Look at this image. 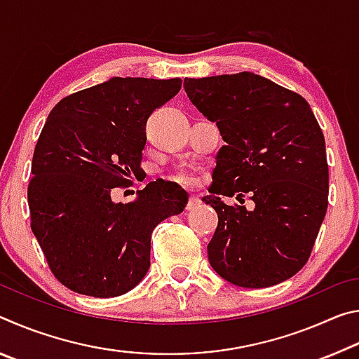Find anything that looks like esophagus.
<instances>
[{
  "instance_id": "obj_1",
  "label": "esophagus",
  "mask_w": 359,
  "mask_h": 359,
  "mask_svg": "<svg viewBox=\"0 0 359 359\" xmlns=\"http://www.w3.org/2000/svg\"><path fill=\"white\" fill-rule=\"evenodd\" d=\"M199 204H201V199H199L198 196H194V194H191V196L188 198V203H187V210H193V209H196Z\"/></svg>"
}]
</instances>
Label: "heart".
Segmentation results:
<instances>
[{"label": "heart", "mask_w": 359, "mask_h": 359, "mask_svg": "<svg viewBox=\"0 0 359 359\" xmlns=\"http://www.w3.org/2000/svg\"><path fill=\"white\" fill-rule=\"evenodd\" d=\"M175 179H177L179 182H182V184H190V182L193 180L191 174H190V172H187V171H182V172H179L177 175H175Z\"/></svg>", "instance_id": "obj_1"}]
</instances>
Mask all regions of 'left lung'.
I'll return each instance as SVG.
<instances>
[{
  "label": "left lung",
  "instance_id": "1",
  "mask_svg": "<svg viewBox=\"0 0 359 359\" xmlns=\"http://www.w3.org/2000/svg\"><path fill=\"white\" fill-rule=\"evenodd\" d=\"M184 88L224 141L212 194L203 198L218 215L208 245L210 266L242 288H266L293 277L311 257L330 190L325 136L311 106L301 95L247 71L187 77ZM245 192L250 210L219 198L236 194L241 201Z\"/></svg>",
  "mask_w": 359,
  "mask_h": 359
}]
</instances>
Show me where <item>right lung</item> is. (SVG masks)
<instances>
[{
	"instance_id": "add662e5",
	"label": "right lung",
	"mask_w": 359,
	"mask_h": 359,
	"mask_svg": "<svg viewBox=\"0 0 359 359\" xmlns=\"http://www.w3.org/2000/svg\"><path fill=\"white\" fill-rule=\"evenodd\" d=\"M180 79L114 77L66 96L48 114L28 184L32 229L52 274L76 293L120 296L150 267L151 231L185 209L188 196L150 182L135 203L114 188L141 172L145 123L179 93Z\"/></svg>"
}]
</instances>
